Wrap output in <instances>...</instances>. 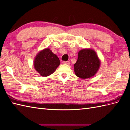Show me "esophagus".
I'll return each instance as SVG.
<instances>
[{"instance_id": "obj_1", "label": "esophagus", "mask_w": 130, "mask_h": 130, "mask_svg": "<svg viewBox=\"0 0 130 130\" xmlns=\"http://www.w3.org/2000/svg\"><path fill=\"white\" fill-rule=\"evenodd\" d=\"M63 64H68V65H70V61H64L62 62Z\"/></svg>"}]
</instances>
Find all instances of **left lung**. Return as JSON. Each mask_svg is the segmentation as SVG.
Instances as JSON below:
<instances>
[{"label": "left lung", "mask_w": 130, "mask_h": 130, "mask_svg": "<svg viewBox=\"0 0 130 130\" xmlns=\"http://www.w3.org/2000/svg\"><path fill=\"white\" fill-rule=\"evenodd\" d=\"M74 66L75 75L85 79L96 74L100 66V60L94 50L84 49L78 53L77 60Z\"/></svg>", "instance_id": "1"}]
</instances>
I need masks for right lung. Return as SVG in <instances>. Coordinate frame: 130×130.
I'll list each match as a JSON object with an SVG mask.
<instances>
[{
	"mask_svg": "<svg viewBox=\"0 0 130 130\" xmlns=\"http://www.w3.org/2000/svg\"><path fill=\"white\" fill-rule=\"evenodd\" d=\"M59 58L51 50L46 48L40 51L34 61V68L42 76H47L52 74L60 65Z\"/></svg>",
	"mask_w": 130,
	"mask_h": 130,
	"instance_id": "add662e5",
	"label": "right lung"
}]
</instances>
